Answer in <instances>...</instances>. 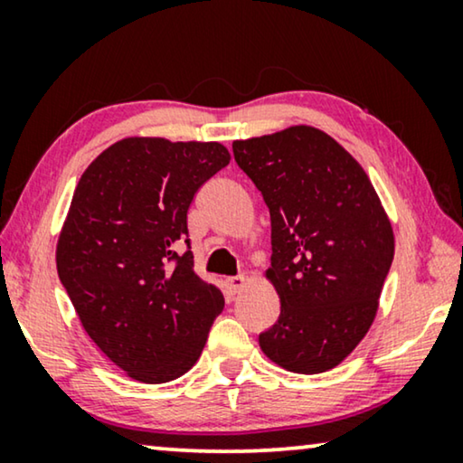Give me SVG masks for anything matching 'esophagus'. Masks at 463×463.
<instances>
[{
    "label": "esophagus",
    "instance_id": "34e87169",
    "mask_svg": "<svg viewBox=\"0 0 463 463\" xmlns=\"http://www.w3.org/2000/svg\"><path fill=\"white\" fill-rule=\"evenodd\" d=\"M244 284H246V276H232V278H227V280H225V287L232 295L238 293V290L242 288Z\"/></svg>",
    "mask_w": 463,
    "mask_h": 463
}]
</instances>
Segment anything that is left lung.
Segmentation results:
<instances>
[{"instance_id":"8db88e82","label":"left lung","mask_w":463,"mask_h":463,"mask_svg":"<svg viewBox=\"0 0 463 463\" xmlns=\"http://www.w3.org/2000/svg\"><path fill=\"white\" fill-rule=\"evenodd\" d=\"M271 219L280 316L259 345L282 369L316 375L350 356L377 316L394 232L364 168L326 132L290 126L233 141Z\"/></svg>"}]
</instances>
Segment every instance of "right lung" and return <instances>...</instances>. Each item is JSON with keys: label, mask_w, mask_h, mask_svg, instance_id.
I'll use <instances>...</instances> for the list:
<instances>
[{"label": "right lung", "mask_w": 463, "mask_h": 463, "mask_svg": "<svg viewBox=\"0 0 463 463\" xmlns=\"http://www.w3.org/2000/svg\"><path fill=\"white\" fill-rule=\"evenodd\" d=\"M230 160L214 141L128 137L75 187L56 269L88 337L137 382L166 383L192 369L225 306L194 271L187 211Z\"/></svg>", "instance_id": "right-lung-1"}]
</instances>
